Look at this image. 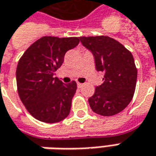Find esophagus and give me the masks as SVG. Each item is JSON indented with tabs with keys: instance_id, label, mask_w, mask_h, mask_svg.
Listing matches in <instances>:
<instances>
[{
	"instance_id": "esophagus-1",
	"label": "esophagus",
	"mask_w": 156,
	"mask_h": 156,
	"mask_svg": "<svg viewBox=\"0 0 156 156\" xmlns=\"http://www.w3.org/2000/svg\"><path fill=\"white\" fill-rule=\"evenodd\" d=\"M77 87H78L79 88H80V87H83V84H82V83H77Z\"/></svg>"
}]
</instances>
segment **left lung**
Masks as SVG:
<instances>
[{"label":"left lung","instance_id":"8db88e82","mask_svg":"<svg viewBox=\"0 0 156 156\" xmlns=\"http://www.w3.org/2000/svg\"><path fill=\"white\" fill-rule=\"evenodd\" d=\"M79 38L94 55L97 71L104 72V82L88 99L91 109L105 117L119 113L129 105L136 89L137 69L132 54L110 37Z\"/></svg>","mask_w":156,"mask_h":156}]
</instances>
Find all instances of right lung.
Returning a JSON list of instances; mask_svg holds the SVG:
<instances>
[{
    "instance_id": "add662e5",
    "label": "right lung",
    "mask_w": 156,
    "mask_h": 156,
    "mask_svg": "<svg viewBox=\"0 0 156 156\" xmlns=\"http://www.w3.org/2000/svg\"><path fill=\"white\" fill-rule=\"evenodd\" d=\"M79 41L76 37H43L20 57L16 69L18 93L36 119L52 124L69 114L76 82L64 84L54 75L64 61L66 52L77 46Z\"/></svg>"
}]
</instances>
